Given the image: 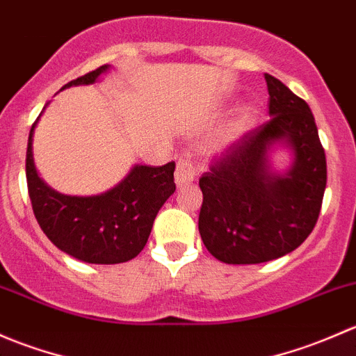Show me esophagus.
<instances>
[{
	"label": "esophagus",
	"mask_w": 356,
	"mask_h": 356,
	"mask_svg": "<svg viewBox=\"0 0 356 356\" xmlns=\"http://www.w3.org/2000/svg\"><path fill=\"white\" fill-rule=\"evenodd\" d=\"M195 179V170L192 168V164L185 159H179L177 164V171H175V183L177 186H185L193 183Z\"/></svg>",
	"instance_id": "obj_1"
}]
</instances>
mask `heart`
I'll return each instance as SVG.
<instances>
[{
    "label": "heart",
    "mask_w": 356,
    "mask_h": 356,
    "mask_svg": "<svg viewBox=\"0 0 356 356\" xmlns=\"http://www.w3.org/2000/svg\"><path fill=\"white\" fill-rule=\"evenodd\" d=\"M259 122V109L254 104H243L234 109L225 123L205 140L204 149L211 156H221L236 147Z\"/></svg>",
    "instance_id": "heart-1"
}]
</instances>
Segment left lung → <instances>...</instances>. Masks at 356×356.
<instances>
[{"mask_svg":"<svg viewBox=\"0 0 356 356\" xmlns=\"http://www.w3.org/2000/svg\"><path fill=\"white\" fill-rule=\"evenodd\" d=\"M269 116L222 154L199 185V232L205 248L226 264H260L298 248L321 212L327 168L309 104L266 73ZM286 148L292 163L276 172L270 157Z\"/></svg>","mask_w":356,"mask_h":356,"instance_id":"1","label":"left lung"}]
</instances>
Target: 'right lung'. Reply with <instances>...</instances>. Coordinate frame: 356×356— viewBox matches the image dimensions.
Segmentation results:
<instances>
[{
  "label": "right lung",
  "mask_w": 356,
  "mask_h": 356,
  "mask_svg": "<svg viewBox=\"0 0 356 356\" xmlns=\"http://www.w3.org/2000/svg\"><path fill=\"white\" fill-rule=\"evenodd\" d=\"M109 68L111 65H102L63 89L96 83ZM44 109L29 134L25 163L29 197L44 234L61 252L82 262L120 264L137 257L147 243L157 212L177 190L175 163L157 168L135 164L118 185L106 192L89 197L65 195L39 177L34 163L32 142Z\"/></svg>",
  "instance_id": "add662e5"
}]
</instances>
